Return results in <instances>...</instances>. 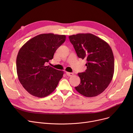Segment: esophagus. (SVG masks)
Segmentation results:
<instances>
[{
    "label": "esophagus",
    "instance_id": "esophagus-1",
    "mask_svg": "<svg viewBox=\"0 0 133 133\" xmlns=\"http://www.w3.org/2000/svg\"><path fill=\"white\" fill-rule=\"evenodd\" d=\"M66 75L67 76H72L74 75V74L73 73H70V72H66Z\"/></svg>",
    "mask_w": 133,
    "mask_h": 133
}]
</instances>
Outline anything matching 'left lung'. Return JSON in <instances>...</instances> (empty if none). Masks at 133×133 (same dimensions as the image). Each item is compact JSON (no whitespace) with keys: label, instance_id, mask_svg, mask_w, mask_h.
I'll use <instances>...</instances> for the list:
<instances>
[{"label":"left lung","instance_id":"1","mask_svg":"<svg viewBox=\"0 0 133 133\" xmlns=\"http://www.w3.org/2000/svg\"><path fill=\"white\" fill-rule=\"evenodd\" d=\"M78 57L86 59L87 69L78 73L81 80L75 88L86 97H94L105 90L114 72V58L111 48L102 39L90 33H79L69 36Z\"/></svg>","mask_w":133,"mask_h":133}]
</instances>
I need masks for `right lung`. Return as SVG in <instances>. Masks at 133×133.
<instances>
[{
	"label": "right lung",
	"instance_id": "obj_1",
	"mask_svg": "<svg viewBox=\"0 0 133 133\" xmlns=\"http://www.w3.org/2000/svg\"><path fill=\"white\" fill-rule=\"evenodd\" d=\"M65 35L45 33L31 39L21 47L16 60L18 79L33 96L44 97L57 88L64 72L46 64L66 40Z\"/></svg>",
	"mask_w": 133,
	"mask_h": 133
}]
</instances>
